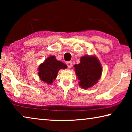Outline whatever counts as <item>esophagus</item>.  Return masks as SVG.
<instances>
[{
  "label": "esophagus",
  "mask_w": 132,
  "mask_h": 132,
  "mask_svg": "<svg viewBox=\"0 0 132 132\" xmlns=\"http://www.w3.org/2000/svg\"><path fill=\"white\" fill-rule=\"evenodd\" d=\"M66 64H67V66H68V68H70L71 67V66H72V62H68L66 63Z\"/></svg>",
  "instance_id": "34e87169"
}]
</instances>
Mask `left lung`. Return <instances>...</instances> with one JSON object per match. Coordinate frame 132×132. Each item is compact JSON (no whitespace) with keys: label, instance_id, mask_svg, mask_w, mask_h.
<instances>
[{"label":"left lung","instance_id":"left-lung-1","mask_svg":"<svg viewBox=\"0 0 132 132\" xmlns=\"http://www.w3.org/2000/svg\"><path fill=\"white\" fill-rule=\"evenodd\" d=\"M76 75L79 80V86L87 89L97 83L102 74V66L95 56H84L80 63L75 64Z\"/></svg>","mask_w":132,"mask_h":132}]
</instances>
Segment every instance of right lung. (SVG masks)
I'll return each instance as SVG.
<instances>
[{
    "mask_svg": "<svg viewBox=\"0 0 132 132\" xmlns=\"http://www.w3.org/2000/svg\"><path fill=\"white\" fill-rule=\"evenodd\" d=\"M66 68V64L61 61H57L55 56H51L39 66V77L42 81L51 84L56 79L59 70Z\"/></svg>",
    "mask_w": 132,
    "mask_h": 132,
    "instance_id": "1",
    "label": "right lung"
}]
</instances>
